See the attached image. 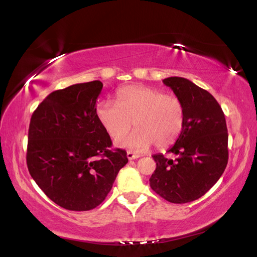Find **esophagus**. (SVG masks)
I'll list each match as a JSON object with an SVG mask.
<instances>
[{
    "label": "esophagus",
    "instance_id": "1",
    "mask_svg": "<svg viewBox=\"0 0 257 257\" xmlns=\"http://www.w3.org/2000/svg\"><path fill=\"white\" fill-rule=\"evenodd\" d=\"M140 156L138 154H135V152L133 151H128L127 152V158L129 160H134V159H137V158H139Z\"/></svg>",
    "mask_w": 257,
    "mask_h": 257
}]
</instances>
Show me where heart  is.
<instances>
[{
  "instance_id": "heart-1",
  "label": "heart",
  "mask_w": 257,
  "mask_h": 257,
  "mask_svg": "<svg viewBox=\"0 0 257 257\" xmlns=\"http://www.w3.org/2000/svg\"><path fill=\"white\" fill-rule=\"evenodd\" d=\"M97 118L108 135L119 141L133 128L136 132L121 146L147 150L152 145L167 148L181 136L185 121L183 102L163 90L143 85L125 86L117 91V102L102 100L96 108Z\"/></svg>"
}]
</instances>
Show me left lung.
I'll return each mask as SVG.
<instances>
[{"label": "left lung", "mask_w": 257, "mask_h": 257, "mask_svg": "<svg viewBox=\"0 0 257 257\" xmlns=\"http://www.w3.org/2000/svg\"><path fill=\"white\" fill-rule=\"evenodd\" d=\"M162 81L183 102L185 121L181 136L168 150L176 159L161 154L152 156L157 167L150 187L171 203H188L204 195L225 170V116L215 98L191 80L169 77Z\"/></svg>", "instance_id": "obj_1"}]
</instances>
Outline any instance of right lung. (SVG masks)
Masks as SVG:
<instances>
[{"label":"right lung","instance_id":"add662e5","mask_svg":"<svg viewBox=\"0 0 257 257\" xmlns=\"http://www.w3.org/2000/svg\"><path fill=\"white\" fill-rule=\"evenodd\" d=\"M99 80L51 92L33 112L26 163L48 198L70 211L95 209L106 199L127 152L111 149L96 114Z\"/></svg>","mask_w":257,"mask_h":257}]
</instances>
